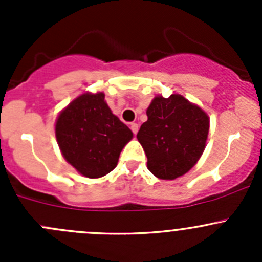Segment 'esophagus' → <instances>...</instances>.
Instances as JSON below:
<instances>
[{"mask_svg": "<svg viewBox=\"0 0 262 262\" xmlns=\"http://www.w3.org/2000/svg\"><path fill=\"white\" fill-rule=\"evenodd\" d=\"M138 128H139L138 124H137V123H130V129H132V132H133L134 134L138 133Z\"/></svg>", "mask_w": 262, "mask_h": 262, "instance_id": "34e87169", "label": "esophagus"}]
</instances>
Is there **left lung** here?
<instances>
[{
	"label": "left lung",
	"instance_id": "8db88e82",
	"mask_svg": "<svg viewBox=\"0 0 262 262\" xmlns=\"http://www.w3.org/2000/svg\"><path fill=\"white\" fill-rule=\"evenodd\" d=\"M148 120L137 138L147 156L148 170L158 179L185 175L203 155L209 118L181 95L157 96L147 109Z\"/></svg>",
	"mask_w": 262,
	"mask_h": 262
}]
</instances>
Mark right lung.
<instances>
[{
    "mask_svg": "<svg viewBox=\"0 0 262 262\" xmlns=\"http://www.w3.org/2000/svg\"><path fill=\"white\" fill-rule=\"evenodd\" d=\"M104 99L102 92L81 95L60 113L55 124L63 157L90 179L114 170L121 149L133 138Z\"/></svg>",
    "mask_w": 262,
    "mask_h": 262,
    "instance_id": "right-lung-1",
    "label": "right lung"
}]
</instances>
